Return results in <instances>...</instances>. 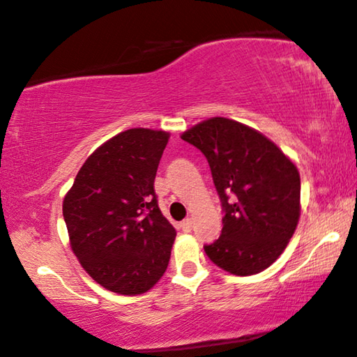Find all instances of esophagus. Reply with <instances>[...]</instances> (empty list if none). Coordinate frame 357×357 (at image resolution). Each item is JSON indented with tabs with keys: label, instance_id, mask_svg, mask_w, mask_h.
Here are the masks:
<instances>
[{
	"label": "esophagus",
	"instance_id": "esophagus-1",
	"mask_svg": "<svg viewBox=\"0 0 357 357\" xmlns=\"http://www.w3.org/2000/svg\"><path fill=\"white\" fill-rule=\"evenodd\" d=\"M192 225H194L192 218H185L183 220V223H181V228H183V231H185V233H189V231L192 229Z\"/></svg>",
	"mask_w": 357,
	"mask_h": 357
}]
</instances>
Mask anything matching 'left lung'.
I'll list each match as a JSON object with an SVG mask.
<instances>
[{
  "instance_id": "obj_1",
  "label": "left lung",
  "mask_w": 357,
  "mask_h": 357,
  "mask_svg": "<svg viewBox=\"0 0 357 357\" xmlns=\"http://www.w3.org/2000/svg\"><path fill=\"white\" fill-rule=\"evenodd\" d=\"M181 137L207 158L225 215L205 254L238 277L270 267L298 227V168L272 140L233 119H207Z\"/></svg>"
}]
</instances>
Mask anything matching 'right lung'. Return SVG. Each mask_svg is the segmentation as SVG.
I'll use <instances>...</instances> for the list:
<instances>
[{"instance_id": "right-lung-1", "label": "right lung", "mask_w": 357, "mask_h": 357, "mask_svg": "<svg viewBox=\"0 0 357 357\" xmlns=\"http://www.w3.org/2000/svg\"><path fill=\"white\" fill-rule=\"evenodd\" d=\"M168 137L142 128L114 135L90 155L64 197L74 254L113 293L142 294L168 267L176 229L153 185Z\"/></svg>"}]
</instances>
